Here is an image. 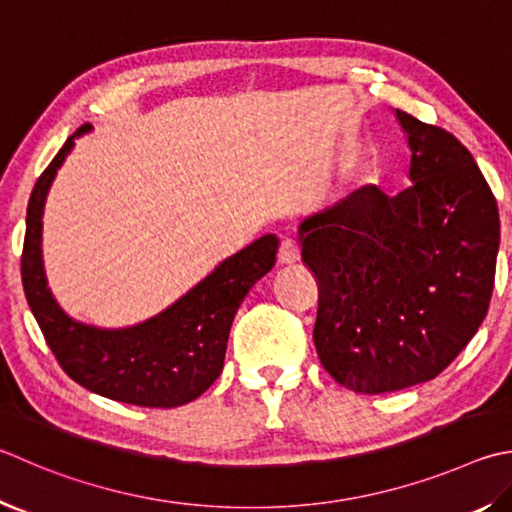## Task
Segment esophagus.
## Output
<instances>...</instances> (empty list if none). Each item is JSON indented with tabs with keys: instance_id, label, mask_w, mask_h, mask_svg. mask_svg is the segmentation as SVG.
Here are the masks:
<instances>
[{
	"instance_id": "obj_1",
	"label": "esophagus",
	"mask_w": 512,
	"mask_h": 512,
	"mask_svg": "<svg viewBox=\"0 0 512 512\" xmlns=\"http://www.w3.org/2000/svg\"><path fill=\"white\" fill-rule=\"evenodd\" d=\"M300 259V246L295 244L293 239H282L280 244V253H277V262L282 266H291Z\"/></svg>"
}]
</instances>
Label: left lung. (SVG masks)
Here are the masks:
<instances>
[{
  "instance_id": "left-lung-1",
  "label": "left lung",
  "mask_w": 512,
  "mask_h": 512,
  "mask_svg": "<svg viewBox=\"0 0 512 512\" xmlns=\"http://www.w3.org/2000/svg\"><path fill=\"white\" fill-rule=\"evenodd\" d=\"M412 150L410 188L365 185L300 226L318 277L313 342L342 387L383 394L432 380L488 313L499 210L450 132L396 109Z\"/></svg>"
}]
</instances>
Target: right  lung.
Wrapping results in <instances>:
<instances>
[{
    "mask_svg": "<svg viewBox=\"0 0 512 512\" xmlns=\"http://www.w3.org/2000/svg\"><path fill=\"white\" fill-rule=\"evenodd\" d=\"M89 125L67 138L62 150L37 179L26 210L22 284L46 345L89 392L138 407H179L199 398L224 369L232 320L250 288L275 266V235L224 259L206 280L190 288L154 318L127 329H98L64 313L46 286L42 264V212L60 165L73 141Z\"/></svg>",
    "mask_w": 512,
    "mask_h": 512,
    "instance_id": "1",
    "label": "right lung"
}]
</instances>
